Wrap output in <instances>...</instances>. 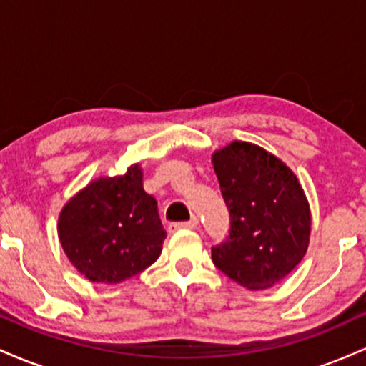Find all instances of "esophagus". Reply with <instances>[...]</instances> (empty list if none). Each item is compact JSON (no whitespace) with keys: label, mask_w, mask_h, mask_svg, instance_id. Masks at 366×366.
Segmentation results:
<instances>
[{"label":"esophagus","mask_w":366,"mask_h":366,"mask_svg":"<svg viewBox=\"0 0 366 366\" xmlns=\"http://www.w3.org/2000/svg\"><path fill=\"white\" fill-rule=\"evenodd\" d=\"M196 227H197V218H192V220H189V222H179V224H170L169 225V230H170V232H175V230H180V229L192 230V229H196Z\"/></svg>","instance_id":"obj_1"}]
</instances>
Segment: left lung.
<instances>
[{
    "label": "left lung",
    "mask_w": 366,
    "mask_h": 366,
    "mask_svg": "<svg viewBox=\"0 0 366 366\" xmlns=\"http://www.w3.org/2000/svg\"><path fill=\"white\" fill-rule=\"evenodd\" d=\"M230 213V234L212 247L218 270L259 291L285 279L308 251L310 203L296 174L270 151L232 141L212 157Z\"/></svg>",
    "instance_id": "obj_1"
}]
</instances>
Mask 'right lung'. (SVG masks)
<instances>
[{
  "label": "right lung",
  "mask_w": 366,
  "mask_h": 366,
  "mask_svg": "<svg viewBox=\"0 0 366 366\" xmlns=\"http://www.w3.org/2000/svg\"><path fill=\"white\" fill-rule=\"evenodd\" d=\"M58 237L91 282L120 284L157 262L167 232L157 199L142 187L139 163L124 175L91 180L70 197L58 217Z\"/></svg>",
  "instance_id": "obj_1"
}]
</instances>
